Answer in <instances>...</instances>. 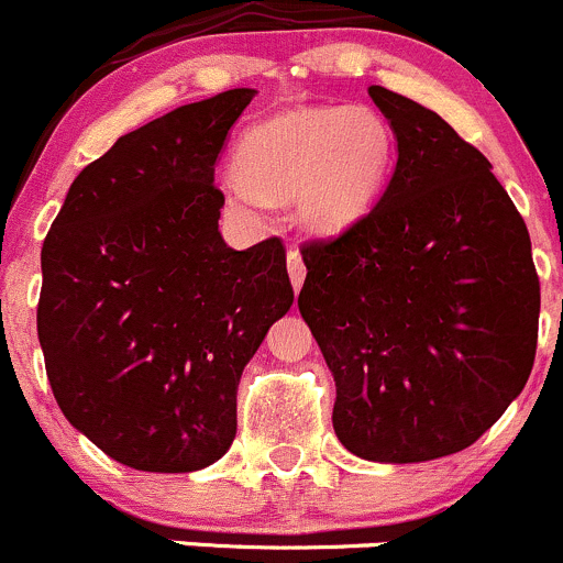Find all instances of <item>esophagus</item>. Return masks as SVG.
Here are the masks:
<instances>
[{
	"instance_id": "34e87169",
	"label": "esophagus",
	"mask_w": 563,
	"mask_h": 563,
	"mask_svg": "<svg viewBox=\"0 0 563 563\" xmlns=\"http://www.w3.org/2000/svg\"><path fill=\"white\" fill-rule=\"evenodd\" d=\"M287 271H289V279H292L295 292H298V289L303 287V279H306V265H303V257H300L298 249H289L287 252Z\"/></svg>"
}]
</instances>
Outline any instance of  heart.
I'll use <instances>...</instances> for the list:
<instances>
[{
	"instance_id": "1",
	"label": "heart",
	"mask_w": 563,
	"mask_h": 563,
	"mask_svg": "<svg viewBox=\"0 0 563 563\" xmlns=\"http://www.w3.org/2000/svg\"><path fill=\"white\" fill-rule=\"evenodd\" d=\"M391 155V128L369 106L284 111L241 136L230 199L241 210L292 199L300 227L333 235L369 210Z\"/></svg>"
}]
</instances>
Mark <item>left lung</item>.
Returning <instances> with one entry per match:
<instances>
[{
  "instance_id": "left-lung-1",
  "label": "left lung",
  "mask_w": 563,
  "mask_h": 563,
  "mask_svg": "<svg viewBox=\"0 0 563 563\" xmlns=\"http://www.w3.org/2000/svg\"><path fill=\"white\" fill-rule=\"evenodd\" d=\"M397 136L380 199L300 246L298 309L333 383V432L372 463L463 452L522 391L537 355L531 238L489 161L443 117L369 87Z\"/></svg>"
}]
</instances>
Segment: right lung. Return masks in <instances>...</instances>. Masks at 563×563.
Listing matches in <instances>:
<instances>
[{
	"instance_id": "1",
	"label": "right lung",
	"mask_w": 563,
	"mask_h": 563,
	"mask_svg": "<svg viewBox=\"0 0 563 563\" xmlns=\"http://www.w3.org/2000/svg\"><path fill=\"white\" fill-rule=\"evenodd\" d=\"M252 98L227 90L117 139L43 241L37 336L54 399L128 468L224 457L243 366L292 306L279 238L235 252L219 232L216 158Z\"/></svg>"
}]
</instances>
